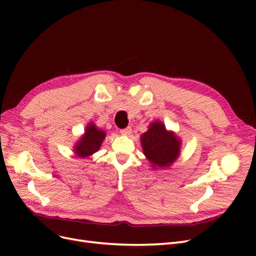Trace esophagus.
Masks as SVG:
<instances>
[{
	"mask_svg": "<svg viewBox=\"0 0 256 256\" xmlns=\"http://www.w3.org/2000/svg\"><path fill=\"white\" fill-rule=\"evenodd\" d=\"M120 134L122 136H130L131 134H132V129H131V127H127L125 129H122L120 130Z\"/></svg>",
	"mask_w": 256,
	"mask_h": 256,
	"instance_id": "obj_1",
	"label": "esophagus"
}]
</instances>
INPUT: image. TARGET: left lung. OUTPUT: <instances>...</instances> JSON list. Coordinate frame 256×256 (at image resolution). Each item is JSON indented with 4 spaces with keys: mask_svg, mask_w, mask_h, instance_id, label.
Instances as JSON below:
<instances>
[{
    "mask_svg": "<svg viewBox=\"0 0 256 256\" xmlns=\"http://www.w3.org/2000/svg\"><path fill=\"white\" fill-rule=\"evenodd\" d=\"M145 157L152 166L168 168L178 158L180 152V140L173 131H168L161 122H154L141 136Z\"/></svg>",
    "mask_w": 256,
    "mask_h": 256,
    "instance_id": "left-lung-1",
    "label": "left lung"
}]
</instances>
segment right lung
I'll list each match as a JSON object with an SVG mask.
<instances>
[{"label": "right lung", "mask_w": 256, "mask_h": 256, "mask_svg": "<svg viewBox=\"0 0 256 256\" xmlns=\"http://www.w3.org/2000/svg\"><path fill=\"white\" fill-rule=\"evenodd\" d=\"M106 138L104 130L98 129L95 124L90 122L80 140L74 145V152L80 158H86L99 150Z\"/></svg>", "instance_id": "1"}]
</instances>
